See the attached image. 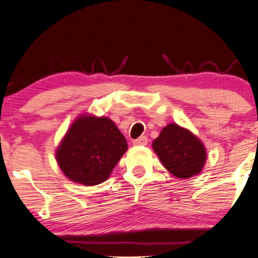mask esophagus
Wrapping results in <instances>:
<instances>
[{
    "mask_svg": "<svg viewBox=\"0 0 258 258\" xmlns=\"http://www.w3.org/2000/svg\"><path fill=\"white\" fill-rule=\"evenodd\" d=\"M147 143H148V138L144 137V136H143V137H139V138L133 141V146H136V147L147 146Z\"/></svg>",
    "mask_w": 258,
    "mask_h": 258,
    "instance_id": "1",
    "label": "esophagus"
}]
</instances>
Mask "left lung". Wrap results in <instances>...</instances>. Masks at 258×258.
I'll return each instance as SVG.
<instances>
[{
    "mask_svg": "<svg viewBox=\"0 0 258 258\" xmlns=\"http://www.w3.org/2000/svg\"><path fill=\"white\" fill-rule=\"evenodd\" d=\"M152 146L164 167L176 178L197 176L206 164V149L200 138L177 123L165 126Z\"/></svg>",
    "mask_w": 258,
    "mask_h": 258,
    "instance_id": "1",
    "label": "left lung"
}]
</instances>
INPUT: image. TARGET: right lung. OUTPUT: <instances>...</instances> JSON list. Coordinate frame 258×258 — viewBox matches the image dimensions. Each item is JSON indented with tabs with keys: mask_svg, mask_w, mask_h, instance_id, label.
Listing matches in <instances>:
<instances>
[{
	"mask_svg": "<svg viewBox=\"0 0 258 258\" xmlns=\"http://www.w3.org/2000/svg\"><path fill=\"white\" fill-rule=\"evenodd\" d=\"M127 150V142L112 120L81 114L73 121L55 149L67 178L82 185L105 182Z\"/></svg>",
	"mask_w": 258,
	"mask_h": 258,
	"instance_id": "1",
	"label": "right lung"
}]
</instances>
